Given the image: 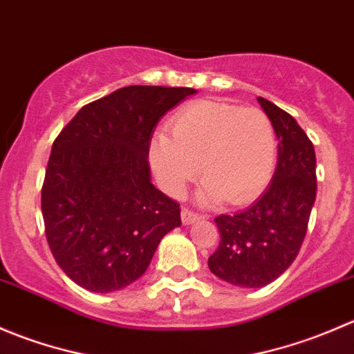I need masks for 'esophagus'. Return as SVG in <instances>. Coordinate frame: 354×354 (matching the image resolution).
I'll return each instance as SVG.
<instances>
[{
  "instance_id": "obj_1",
  "label": "esophagus",
  "mask_w": 354,
  "mask_h": 354,
  "mask_svg": "<svg viewBox=\"0 0 354 354\" xmlns=\"http://www.w3.org/2000/svg\"><path fill=\"white\" fill-rule=\"evenodd\" d=\"M198 217H200V214L194 212V210L188 209V207H183V209H181V221H183V224L195 223V221H197Z\"/></svg>"
}]
</instances>
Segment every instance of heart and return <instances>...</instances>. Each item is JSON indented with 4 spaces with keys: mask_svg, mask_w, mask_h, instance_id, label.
<instances>
[{
    "mask_svg": "<svg viewBox=\"0 0 354 354\" xmlns=\"http://www.w3.org/2000/svg\"><path fill=\"white\" fill-rule=\"evenodd\" d=\"M277 157L272 121L259 108L224 101H195L169 121V135L151 144V162L160 187L181 195L197 176L205 180V202L245 205L267 187Z\"/></svg>",
    "mask_w": 354,
    "mask_h": 354,
    "instance_id": "heart-1",
    "label": "heart"
}]
</instances>
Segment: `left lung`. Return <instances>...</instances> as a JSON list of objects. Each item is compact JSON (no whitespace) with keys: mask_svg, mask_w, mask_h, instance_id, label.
<instances>
[{"mask_svg":"<svg viewBox=\"0 0 354 354\" xmlns=\"http://www.w3.org/2000/svg\"><path fill=\"white\" fill-rule=\"evenodd\" d=\"M277 135V167L266 194L248 209L221 214V241L209 257L210 272L234 286L262 288L295 262L317 195L315 151L286 111L259 97Z\"/></svg>","mask_w":354,"mask_h":354,"instance_id":"1","label":"left lung"}]
</instances>
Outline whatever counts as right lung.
Returning a JSON list of instances; mask_svg holds the SVG:
<instances>
[{
	"mask_svg": "<svg viewBox=\"0 0 354 354\" xmlns=\"http://www.w3.org/2000/svg\"><path fill=\"white\" fill-rule=\"evenodd\" d=\"M190 87L130 85L85 104L53 142L41 192L56 263L78 286L111 292L147 270L181 224L180 203L151 183L152 130Z\"/></svg>",
	"mask_w": 354,
	"mask_h": 354,
	"instance_id": "right-lung-1",
	"label": "right lung"
}]
</instances>
